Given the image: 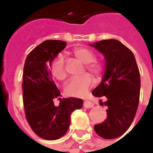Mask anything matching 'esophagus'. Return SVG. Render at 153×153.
Returning <instances> with one entry per match:
<instances>
[{"label": "esophagus", "mask_w": 153, "mask_h": 153, "mask_svg": "<svg viewBox=\"0 0 153 153\" xmlns=\"http://www.w3.org/2000/svg\"><path fill=\"white\" fill-rule=\"evenodd\" d=\"M83 106L85 107V108H92L94 106V104L93 102H91L89 101H85L84 103H83Z\"/></svg>", "instance_id": "obj_1"}]
</instances>
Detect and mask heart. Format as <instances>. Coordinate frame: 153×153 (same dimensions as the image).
<instances>
[{
  "label": "heart",
  "instance_id": "obj_1",
  "mask_svg": "<svg viewBox=\"0 0 153 153\" xmlns=\"http://www.w3.org/2000/svg\"><path fill=\"white\" fill-rule=\"evenodd\" d=\"M77 59L84 64L82 73L89 71L93 76L99 77L105 70L106 65L102 60L95 59L93 51L85 47H77L73 51ZM50 71L52 76L58 80H64L67 76L65 61L61 56H57L51 61ZM93 77L89 74H84L80 77L70 79L65 87V91L69 96L81 97L86 94L90 87L93 85Z\"/></svg>",
  "mask_w": 153,
  "mask_h": 153
}]
</instances>
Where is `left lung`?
Segmentation results:
<instances>
[{
    "instance_id": "8db88e82",
    "label": "left lung",
    "mask_w": 153,
    "mask_h": 153,
    "mask_svg": "<svg viewBox=\"0 0 153 153\" xmlns=\"http://www.w3.org/2000/svg\"><path fill=\"white\" fill-rule=\"evenodd\" d=\"M103 54L106 70L102 82L93 91L95 97L105 96L100 105L108 107L107 118L94 126L100 137L106 139L124 134L134 119L140 94V75L134 56L128 47L115 39L91 44Z\"/></svg>"
}]
</instances>
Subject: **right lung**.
I'll return each instance as SVG.
<instances>
[{
	"label": "right lung",
	"instance_id": "add662e5",
	"mask_svg": "<svg viewBox=\"0 0 153 153\" xmlns=\"http://www.w3.org/2000/svg\"><path fill=\"white\" fill-rule=\"evenodd\" d=\"M66 46L60 40H47L36 47L25 60L23 73V102L27 121L36 134L47 140L61 138L70 127V115L80 109L83 100L58 98L60 95L52 79L50 63Z\"/></svg>",
	"mask_w": 153,
	"mask_h": 153
}]
</instances>
